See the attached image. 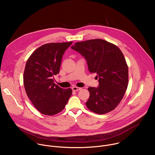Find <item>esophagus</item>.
<instances>
[{
  "label": "esophagus",
  "instance_id": "obj_1",
  "mask_svg": "<svg viewBox=\"0 0 155 155\" xmlns=\"http://www.w3.org/2000/svg\"><path fill=\"white\" fill-rule=\"evenodd\" d=\"M72 90L73 91H79V90H80L81 88V87H77V86H74V87H72Z\"/></svg>",
  "mask_w": 155,
  "mask_h": 155
}]
</instances>
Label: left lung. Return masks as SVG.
I'll use <instances>...</instances> for the list:
<instances>
[{
  "label": "left lung",
  "instance_id": "left-lung-1",
  "mask_svg": "<svg viewBox=\"0 0 155 155\" xmlns=\"http://www.w3.org/2000/svg\"><path fill=\"white\" fill-rule=\"evenodd\" d=\"M71 48L85 58L88 70L99 78L97 87H88L86 107L97 114L112 111L128 85V67L123 53L114 44L100 38L77 42Z\"/></svg>",
  "mask_w": 155,
  "mask_h": 155
}]
</instances>
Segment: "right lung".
I'll use <instances>...</instances> for the list:
<instances>
[{"label":"right lung","instance_id":"add662e5","mask_svg":"<svg viewBox=\"0 0 155 155\" xmlns=\"http://www.w3.org/2000/svg\"><path fill=\"white\" fill-rule=\"evenodd\" d=\"M72 43L45 44L27 61L23 75L25 90L34 106L43 115L51 116L61 112L72 95L71 88L62 89L53 78L59 73L62 56Z\"/></svg>","mask_w":155,"mask_h":155}]
</instances>
